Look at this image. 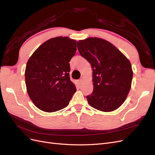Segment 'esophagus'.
Returning a JSON list of instances; mask_svg holds the SVG:
<instances>
[{
  "instance_id": "esophagus-1",
  "label": "esophagus",
  "mask_w": 155,
  "mask_h": 155,
  "mask_svg": "<svg viewBox=\"0 0 155 155\" xmlns=\"http://www.w3.org/2000/svg\"><path fill=\"white\" fill-rule=\"evenodd\" d=\"M83 83V79L81 78V79H79V84H81Z\"/></svg>"
}]
</instances>
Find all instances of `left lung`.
<instances>
[{"instance_id":"8db88e82","label":"left lung","mask_w":155,"mask_h":155,"mask_svg":"<svg viewBox=\"0 0 155 155\" xmlns=\"http://www.w3.org/2000/svg\"><path fill=\"white\" fill-rule=\"evenodd\" d=\"M80 55L91 63L94 90L88 104L103 112L119 108L127 97L133 72L129 60L110 42L98 37L78 41Z\"/></svg>"}]
</instances>
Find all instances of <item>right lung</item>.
<instances>
[{"label":"right lung","instance_id":"add662e5","mask_svg":"<svg viewBox=\"0 0 155 155\" xmlns=\"http://www.w3.org/2000/svg\"><path fill=\"white\" fill-rule=\"evenodd\" d=\"M76 46V40L56 37L42 44L28 61L25 74L27 92L40 110L53 112L69 104L76 91L69 74V62Z\"/></svg>","mask_w":155,"mask_h":155}]
</instances>
